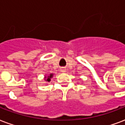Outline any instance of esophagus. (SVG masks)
Masks as SVG:
<instances>
[{"label": "esophagus", "instance_id": "esophagus-1", "mask_svg": "<svg viewBox=\"0 0 125 125\" xmlns=\"http://www.w3.org/2000/svg\"><path fill=\"white\" fill-rule=\"evenodd\" d=\"M61 71H62V72H65V69H63V68H62V69H61Z\"/></svg>", "mask_w": 125, "mask_h": 125}]
</instances>
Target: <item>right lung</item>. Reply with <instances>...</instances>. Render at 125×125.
Segmentation results:
<instances>
[{
  "label": "right lung",
  "instance_id": "1",
  "mask_svg": "<svg viewBox=\"0 0 125 125\" xmlns=\"http://www.w3.org/2000/svg\"><path fill=\"white\" fill-rule=\"evenodd\" d=\"M52 74H50V75H49V76H48V77H46V79H45V81L46 82H50V79H51V78L52 77Z\"/></svg>",
  "mask_w": 125,
  "mask_h": 125
}]
</instances>
